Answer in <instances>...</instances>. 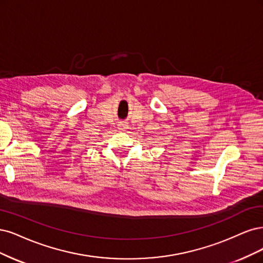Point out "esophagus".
<instances>
[{
  "mask_svg": "<svg viewBox=\"0 0 263 263\" xmlns=\"http://www.w3.org/2000/svg\"><path fill=\"white\" fill-rule=\"evenodd\" d=\"M119 129L122 130V131H124V130H125V124L122 123V122H120V123H119Z\"/></svg>",
  "mask_w": 263,
  "mask_h": 263,
  "instance_id": "esophagus-1",
  "label": "esophagus"
}]
</instances>
